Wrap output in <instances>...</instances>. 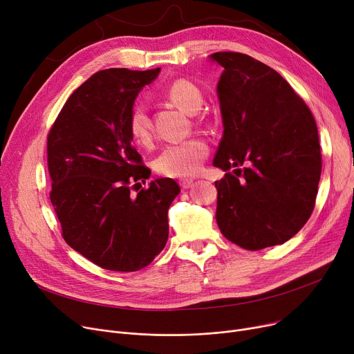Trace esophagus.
Returning <instances> with one entry per match:
<instances>
[{"label":"esophagus","instance_id":"obj_1","mask_svg":"<svg viewBox=\"0 0 354 354\" xmlns=\"http://www.w3.org/2000/svg\"><path fill=\"white\" fill-rule=\"evenodd\" d=\"M180 185H181V189H190V187L193 185V183H194V180H192V178H181L180 181Z\"/></svg>","mask_w":354,"mask_h":354}]
</instances>
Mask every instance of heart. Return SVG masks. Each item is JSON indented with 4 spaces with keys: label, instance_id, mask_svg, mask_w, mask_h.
Listing matches in <instances>:
<instances>
[{
    "label": "heart",
    "instance_id": "1",
    "mask_svg": "<svg viewBox=\"0 0 354 354\" xmlns=\"http://www.w3.org/2000/svg\"><path fill=\"white\" fill-rule=\"evenodd\" d=\"M164 97L187 114H196L203 106V93L194 82L177 78L164 88ZM129 131L137 144H149L151 140V120L144 104H134L129 115ZM209 156V145L201 138H190L165 145L156 157V170L174 178L194 176Z\"/></svg>",
    "mask_w": 354,
    "mask_h": 354
}]
</instances>
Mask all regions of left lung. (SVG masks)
Listing matches in <instances>:
<instances>
[{
	"mask_svg": "<svg viewBox=\"0 0 354 354\" xmlns=\"http://www.w3.org/2000/svg\"><path fill=\"white\" fill-rule=\"evenodd\" d=\"M210 58L223 67L217 93L224 131L213 161L227 171L214 183L218 228L245 250L283 244L316 204L322 153L315 117L259 59L232 51Z\"/></svg>",
	"mask_w": 354,
	"mask_h": 354,
	"instance_id": "obj_1",
	"label": "left lung"
}]
</instances>
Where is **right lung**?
I'll return each mask as SVG.
<instances>
[{
	"label": "right lung",
	"instance_id": "right-lung-1",
	"mask_svg": "<svg viewBox=\"0 0 354 354\" xmlns=\"http://www.w3.org/2000/svg\"><path fill=\"white\" fill-rule=\"evenodd\" d=\"M158 73H95L70 95L47 136L50 200L61 234L75 252L113 272H137L160 254L169 239V207L180 193L173 178L140 190L151 170L129 131L137 94Z\"/></svg>",
	"mask_w": 354,
	"mask_h": 354
}]
</instances>
